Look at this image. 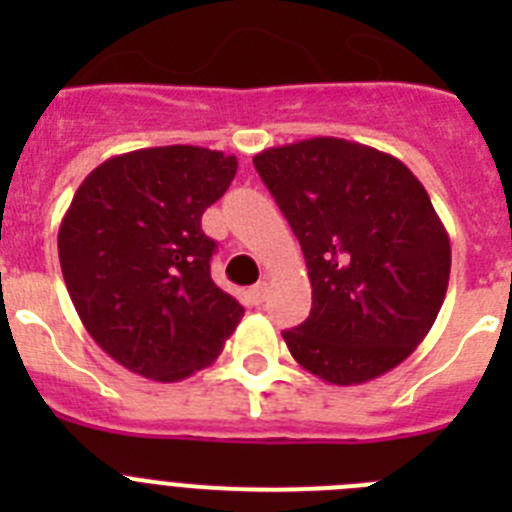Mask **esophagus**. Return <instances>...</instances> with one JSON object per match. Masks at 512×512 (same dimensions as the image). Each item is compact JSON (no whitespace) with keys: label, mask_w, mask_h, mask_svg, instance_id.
I'll return each instance as SVG.
<instances>
[{"label":"esophagus","mask_w":512,"mask_h":512,"mask_svg":"<svg viewBox=\"0 0 512 512\" xmlns=\"http://www.w3.org/2000/svg\"><path fill=\"white\" fill-rule=\"evenodd\" d=\"M266 295H269V287H266V282L253 284V287L248 289V297H251L253 305H261V302L266 300Z\"/></svg>","instance_id":"obj_1"}]
</instances>
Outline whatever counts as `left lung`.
<instances>
[{"instance_id":"8db88e82","label":"left lung","mask_w":512,"mask_h":512,"mask_svg":"<svg viewBox=\"0 0 512 512\" xmlns=\"http://www.w3.org/2000/svg\"><path fill=\"white\" fill-rule=\"evenodd\" d=\"M253 166L289 220L312 284L310 318L284 330L297 364L364 384L428 336L449 289L451 243L400 158L343 138L266 148Z\"/></svg>"}]
</instances>
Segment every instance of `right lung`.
I'll use <instances>...</instances> for the list:
<instances>
[{"instance_id": "add662e5", "label": "right lung", "mask_w": 512, "mask_h": 512, "mask_svg": "<svg viewBox=\"0 0 512 512\" xmlns=\"http://www.w3.org/2000/svg\"><path fill=\"white\" fill-rule=\"evenodd\" d=\"M238 158L200 146L107 158L58 228L63 282L104 354L153 382H179L220 356L243 307L210 277L202 212Z\"/></svg>"}]
</instances>
